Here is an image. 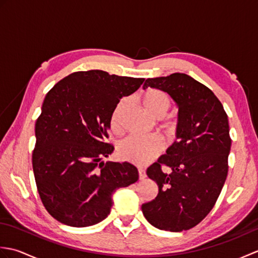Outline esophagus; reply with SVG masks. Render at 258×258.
Listing matches in <instances>:
<instances>
[{
  "mask_svg": "<svg viewBox=\"0 0 258 258\" xmlns=\"http://www.w3.org/2000/svg\"><path fill=\"white\" fill-rule=\"evenodd\" d=\"M139 176H140V179H144L146 177V173L143 168H139Z\"/></svg>",
  "mask_w": 258,
  "mask_h": 258,
  "instance_id": "esophagus-1",
  "label": "esophagus"
}]
</instances>
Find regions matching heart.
<instances>
[{"instance_id": "heart-1", "label": "heart", "mask_w": 258, "mask_h": 258, "mask_svg": "<svg viewBox=\"0 0 258 258\" xmlns=\"http://www.w3.org/2000/svg\"><path fill=\"white\" fill-rule=\"evenodd\" d=\"M141 102L146 111L156 118L163 117L172 105V100L169 95L157 89L145 90L141 95ZM124 105L125 100H122L112 113L111 127L114 131L118 130L119 114ZM165 127L168 135H174L176 133L177 123L172 119L167 120ZM162 147V142L157 136L130 135L119 142L118 155L124 161L142 166L160 155Z\"/></svg>"}]
</instances>
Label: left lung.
<instances>
[{"instance_id":"8db88e82","label":"left lung","mask_w":258,"mask_h":258,"mask_svg":"<svg viewBox=\"0 0 258 258\" xmlns=\"http://www.w3.org/2000/svg\"><path fill=\"white\" fill-rule=\"evenodd\" d=\"M147 87L166 92L176 103L178 142L147 168L158 194L142 212L158 229L187 231L211 212L226 180L232 145L227 114L215 94L187 74L147 79ZM162 165L172 173H164Z\"/></svg>"}]
</instances>
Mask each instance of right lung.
<instances>
[{
    "label": "right lung",
    "mask_w": 258,
    "mask_h": 258,
    "mask_svg": "<svg viewBox=\"0 0 258 258\" xmlns=\"http://www.w3.org/2000/svg\"><path fill=\"white\" fill-rule=\"evenodd\" d=\"M143 82L91 70L68 75L46 94L32 164L43 205L59 223L86 227L102 222L114 191L139 179L132 164L100 161L114 151L105 142L114 108Z\"/></svg>",
    "instance_id": "obj_1"
}]
</instances>
